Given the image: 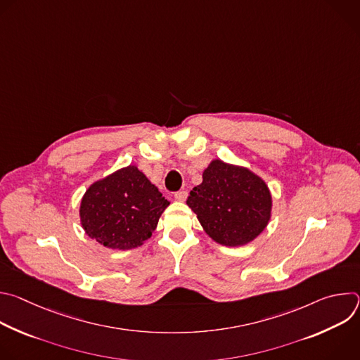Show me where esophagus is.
Instances as JSON below:
<instances>
[{
	"label": "esophagus",
	"mask_w": 360,
	"mask_h": 360,
	"mask_svg": "<svg viewBox=\"0 0 360 360\" xmlns=\"http://www.w3.org/2000/svg\"><path fill=\"white\" fill-rule=\"evenodd\" d=\"M186 196H188V192H186V191H178V192H175V195H174V198H175L176 200H179V202H184V200L186 199Z\"/></svg>",
	"instance_id": "34e87169"
}]
</instances>
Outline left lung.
Instances as JSON below:
<instances>
[{"label":"left lung","instance_id":"1","mask_svg":"<svg viewBox=\"0 0 360 360\" xmlns=\"http://www.w3.org/2000/svg\"><path fill=\"white\" fill-rule=\"evenodd\" d=\"M186 203L215 242L242 246L266 228L272 195L265 181L248 168L214 160Z\"/></svg>","mask_w":360,"mask_h":360}]
</instances>
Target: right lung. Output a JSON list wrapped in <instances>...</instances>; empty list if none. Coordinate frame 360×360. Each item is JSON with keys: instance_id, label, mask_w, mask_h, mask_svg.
<instances>
[{"instance_id": "add662e5", "label": "right lung", "mask_w": 360, "mask_h": 360, "mask_svg": "<svg viewBox=\"0 0 360 360\" xmlns=\"http://www.w3.org/2000/svg\"><path fill=\"white\" fill-rule=\"evenodd\" d=\"M168 205L158 188L129 165L86 189L79 218L89 238L111 249L128 250L150 238Z\"/></svg>"}]
</instances>
